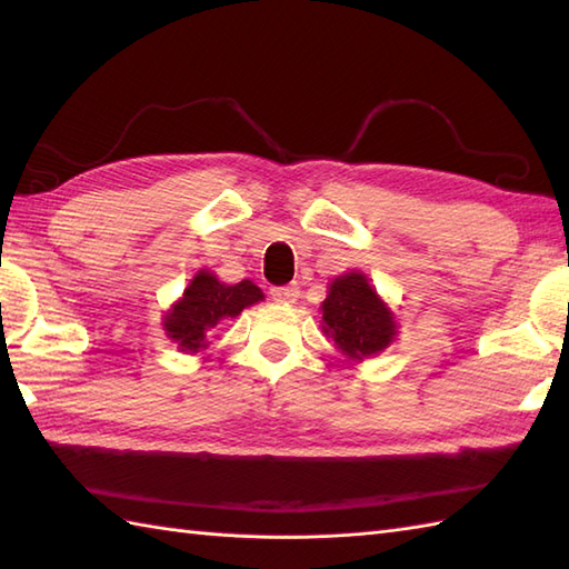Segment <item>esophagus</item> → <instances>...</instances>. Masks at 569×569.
I'll list each match as a JSON object with an SVG mask.
<instances>
[{
	"label": "esophagus",
	"instance_id": "obj_1",
	"mask_svg": "<svg viewBox=\"0 0 569 569\" xmlns=\"http://www.w3.org/2000/svg\"><path fill=\"white\" fill-rule=\"evenodd\" d=\"M269 293H271V298L276 300V303H293V300L300 296V288L296 283H291V286H273Z\"/></svg>",
	"mask_w": 569,
	"mask_h": 569
}]
</instances>
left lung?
Segmentation results:
<instances>
[{
  "instance_id": "1",
  "label": "left lung",
  "mask_w": 569,
  "mask_h": 569,
  "mask_svg": "<svg viewBox=\"0 0 569 569\" xmlns=\"http://www.w3.org/2000/svg\"><path fill=\"white\" fill-rule=\"evenodd\" d=\"M322 330L349 359L379 355L393 342L396 325L377 291L361 273H345L330 283L322 303Z\"/></svg>"
}]
</instances>
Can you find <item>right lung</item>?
I'll return each instance as SVG.
<instances>
[{
	"mask_svg": "<svg viewBox=\"0 0 569 569\" xmlns=\"http://www.w3.org/2000/svg\"><path fill=\"white\" fill-rule=\"evenodd\" d=\"M263 293L251 281L227 286L210 271H200L186 288L183 298L163 318V328L183 352H198L217 322L237 318L241 310L259 303Z\"/></svg>",
	"mask_w": 569,
	"mask_h": 569,
	"instance_id": "obj_1",
	"label": "right lung"
}]
</instances>
